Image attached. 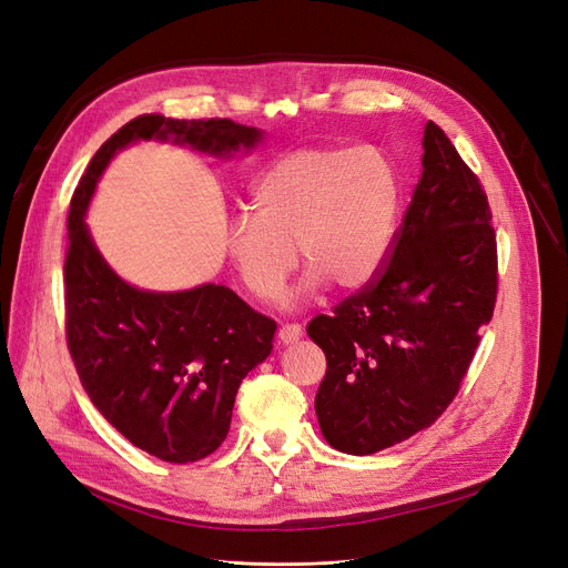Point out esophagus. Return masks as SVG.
I'll list each match as a JSON object with an SVG mask.
<instances>
[{"label": "esophagus", "mask_w": 568, "mask_h": 568, "mask_svg": "<svg viewBox=\"0 0 568 568\" xmlns=\"http://www.w3.org/2000/svg\"><path fill=\"white\" fill-rule=\"evenodd\" d=\"M301 334H303L301 325H294V322L288 325V322H286V325L280 327V342L282 344H294V342L301 339Z\"/></svg>", "instance_id": "34e87169"}]
</instances>
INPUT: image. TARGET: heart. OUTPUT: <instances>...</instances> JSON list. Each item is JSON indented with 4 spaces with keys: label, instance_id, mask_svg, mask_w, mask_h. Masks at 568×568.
<instances>
[{
    "label": "heart",
    "instance_id": "1",
    "mask_svg": "<svg viewBox=\"0 0 568 568\" xmlns=\"http://www.w3.org/2000/svg\"><path fill=\"white\" fill-rule=\"evenodd\" d=\"M253 214L226 226V257L243 288L277 301L296 267L311 265L305 288L327 280L358 288L387 263L394 246L402 174L375 145L298 148L272 162L251 189Z\"/></svg>",
    "mask_w": 568,
    "mask_h": 568
}]
</instances>
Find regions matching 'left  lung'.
<instances>
[{
  "instance_id": "left-lung-1",
  "label": "left lung",
  "mask_w": 568,
  "mask_h": 568,
  "mask_svg": "<svg viewBox=\"0 0 568 568\" xmlns=\"http://www.w3.org/2000/svg\"><path fill=\"white\" fill-rule=\"evenodd\" d=\"M423 174L375 280L311 320L327 373L315 394L322 437L367 456L430 427L454 402L497 301L487 195L435 121Z\"/></svg>"
}]
</instances>
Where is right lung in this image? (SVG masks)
Returning <instances> with one entry per match:
<instances>
[{
	"instance_id": "obj_1",
	"label": "right lung",
	"mask_w": 568,
	"mask_h": 568,
	"mask_svg": "<svg viewBox=\"0 0 568 568\" xmlns=\"http://www.w3.org/2000/svg\"><path fill=\"white\" fill-rule=\"evenodd\" d=\"M150 138L229 158L253 150L263 131L232 119L135 116L102 143L71 197L64 284L75 373L133 447L189 464L226 439L241 379L270 356L277 322L222 284L143 291L104 263L85 226L90 197L116 152Z\"/></svg>"
}]
</instances>
